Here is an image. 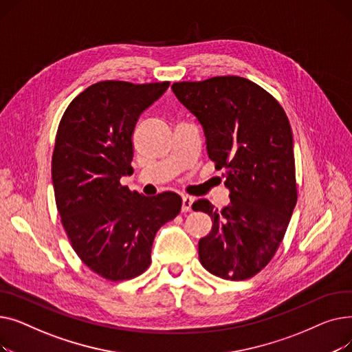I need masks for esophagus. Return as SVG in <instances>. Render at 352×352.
Returning <instances> with one entry per match:
<instances>
[{
	"mask_svg": "<svg viewBox=\"0 0 352 352\" xmlns=\"http://www.w3.org/2000/svg\"><path fill=\"white\" fill-rule=\"evenodd\" d=\"M192 198L188 197V195H182V211L187 212V211H191V207H192Z\"/></svg>",
	"mask_w": 352,
	"mask_h": 352,
	"instance_id": "obj_1",
	"label": "esophagus"
}]
</instances>
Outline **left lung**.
Returning <instances> with one entry per match:
<instances>
[{
    "label": "left lung",
    "mask_w": 352,
    "mask_h": 352,
    "mask_svg": "<svg viewBox=\"0 0 352 352\" xmlns=\"http://www.w3.org/2000/svg\"><path fill=\"white\" fill-rule=\"evenodd\" d=\"M178 101L204 128L207 151L224 170L228 206L198 199L212 219L199 261L224 280L260 272L280 247L297 204L292 131L284 108L255 82L235 76L174 82Z\"/></svg>",
    "instance_id": "1"
}]
</instances>
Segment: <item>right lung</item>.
<instances>
[{"label":"right lung","mask_w":352,"mask_h":352,"mask_svg":"<svg viewBox=\"0 0 352 352\" xmlns=\"http://www.w3.org/2000/svg\"><path fill=\"white\" fill-rule=\"evenodd\" d=\"M168 81H101L71 101L52 153V186L63 227L81 261L109 281L131 280L151 264L157 231L178 215L175 192L144 197L121 186L134 173L133 133Z\"/></svg>","instance_id":"1"}]
</instances>
